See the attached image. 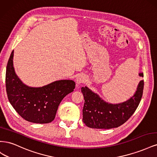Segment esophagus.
Returning a JSON list of instances; mask_svg holds the SVG:
<instances>
[{
  "instance_id": "obj_1",
  "label": "esophagus",
  "mask_w": 157,
  "mask_h": 157,
  "mask_svg": "<svg viewBox=\"0 0 157 157\" xmlns=\"http://www.w3.org/2000/svg\"><path fill=\"white\" fill-rule=\"evenodd\" d=\"M86 82V77L83 75H78L77 77V78H76V83H77L78 85L82 83H85Z\"/></svg>"
}]
</instances>
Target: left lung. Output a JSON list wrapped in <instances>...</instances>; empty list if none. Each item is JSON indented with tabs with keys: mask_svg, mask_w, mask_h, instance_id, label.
Returning a JSON list of instances; mask_svg holds the SVG:
<instances>
[{
	"mask_svg": "<svg viewBox=\"0 0 157 157\" xmlns=\"http://www.w3.org/2000/svg\"><path fill=\"white\" fill-rule=\"evenodd\" d=\"M139 76L144 77V73ZM144 80L140 81L134 94L124 102L111 103L87 86L82 87L84 98L82 121L88 127L97 129L117 128L126 122L138 107L143 95Z\"/></svg>",
	"mask_w": 157,
	"mask_h": 157,
	"instance_id": "left-lung-1",
	"label": "left lung"
}]
</instances>
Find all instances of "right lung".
<instances>
[{
    "label": "right lung",
    "instance_id": "obj_1",
    "mask_svg": "<svg viewBox=\"0 0 157 157\" xmlns=\"http://www.w3.org/2000/svg\"><path fill=\"white\" fill-rule=\"evenodd\" d=\"M13 59V50L8 59L6 72L9 101L19 115L27 121L37 124L51 122L62 99L73 92L75 81L59 80L40 87L29 86L16 75Z\"/></svg>",
    "mask_w": 157,
    "mask_h": 157
}]
</instances>
